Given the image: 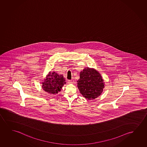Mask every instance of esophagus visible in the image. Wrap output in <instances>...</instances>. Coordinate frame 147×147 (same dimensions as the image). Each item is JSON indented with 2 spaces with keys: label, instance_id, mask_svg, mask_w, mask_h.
I'll list each match as a JSON object with an SVG mask.
<instances>
[{
  "label": "esophagus",
  "instance_id": "obj_1",
  "mask_svg": "<svg viewBox=\"0 0 147 147\" xmlns=\"http://www.w3.org/2000/svg\"><path fill=\"white\" fill-rule=\"evenodd\" d=\"M69 84H72L74 83V80H68V82Z\"/></svg>",
  "mask_w": 147,
  "mask_h": 147
}]
</instances>
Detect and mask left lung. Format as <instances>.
<instances>
[{
	"mask_svg": "<svg viewBox=\"0 0 147 147\" xmlns=\"http://www.w3.org/2000/svg\"><path fill=\"white\" fill-rule=\"evenodd\" d=\"M77 86L80 93L88 100H93L100 96L105 87L100 74L94 68L87 67L80 72Z\"/></svg>",
	"mask_w": 147,
	"mask_h": 147,
	"instance_id": "left-lung-1",
	"label": "left lung"
}]
</instances>
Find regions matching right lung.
<instances>
[{
  "label": "right lung",
  "instance_id": "right-lung-1",
  "mask_svg": "<svg viewBox=\"0 0 147 147\" xmlns=\"http://www.w3.org/2000/svg\"><path fill=\"white\" fill-rule=\"evenodd\" d=\"M44 80L42 83V89L51 94L58 93L64 84H66L65 79L63 75H58L56 72H49Z\"/></svg>",
  "mask_w": 147,
  "mask_h": 147
}]
</instances>
